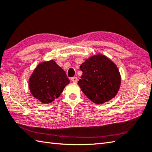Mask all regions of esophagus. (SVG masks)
<instances>
[{"label": "esophagus", "instance_id": "1", "mask_svg": "<svg viewBox=\"0 0 152 152\" xmlns=\"http://www.w3.org/2000/svg\"><path fill=\"white\" fill-rule=\"evenodd\" d=\"M71 80H72V82L76 83L78 81V78L77 77H72V78H71Z\"/></svg>", "mask_w": 152, "mask_h": 152}]
</instances>
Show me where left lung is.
I'll return each mask as SVG.
<instances>
[{"mask_svg":"<svg viewBox=\"0 0 152 152\" xmlns=\"http://www.w3.org/2000/svg\"><path fill=\"white\" fill-rule=\"evenodd\" d=\"M80 68L83 74L78 84L91 102L102 104L116 96L121 85L120 73L117 66L107 56H91Z\"/></svg>","mask_w":152,"mask_h":152,"instance_id":"left-lung-1","label":"left lung"}]
</instances>
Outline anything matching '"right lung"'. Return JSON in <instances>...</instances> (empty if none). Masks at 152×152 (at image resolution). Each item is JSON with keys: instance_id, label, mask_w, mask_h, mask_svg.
I'll list each match as a JSON object with an SVG mask.
<instances>
[{"instance_id": "add662e5", "label": "right lung", "mask_w": 152, "mask_h": 152, "mask_svg": "<svg viewBox=\"0 0 152 152\" xmlns=\"http://www.w3.org/2000/svg\"><path fill=\"white\" fill-rule=\"evenodd\" d=\"M66 72L54 61L39 64L29 80L33 96L43 103H50L58 98L69 84Z\"/></svg>"}]
</instances>
